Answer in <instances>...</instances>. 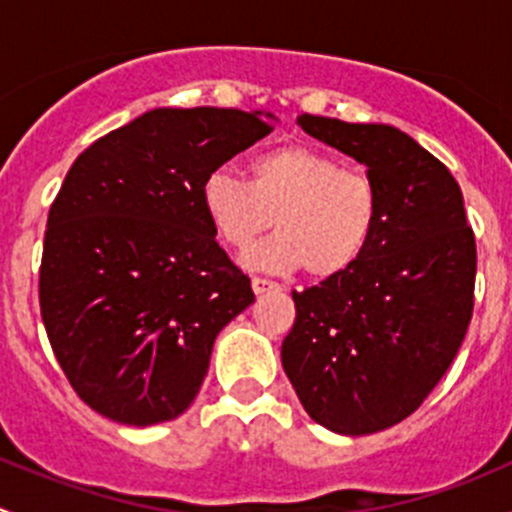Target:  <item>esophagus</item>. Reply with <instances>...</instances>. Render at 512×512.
Listing matches in <instances>:
<instances>
[{
    "label": "esophagus",
    "mask_w": 512,
    "mask_h": 512,
    "mask_svg": "<svg viewBox=\"0 0 512 512\" xmlns=\"http://www.w3.org/2000/svg\"><path fill=\"white\" fill-rule=\"evenodd\" d=\"M272 289H280V285L272 280H265V277H252V292L262 294V292H272Z\"/></svg>",
    "instance_id": "esophagus-1"
}]
</instances>
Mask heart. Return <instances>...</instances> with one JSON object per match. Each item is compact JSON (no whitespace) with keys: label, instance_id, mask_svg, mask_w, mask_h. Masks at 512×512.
<instances>
[{"label":"heart","instance_id":"heart-1","mask_svg":"<svg viewBox=\"0 0 512 512\" xmlns=\"http://www.w3.org/2000/svg\"><path fill=\"white\" fill-rule=\"evenodd\" d=\"M205 218L225 245L247 250L272 225L277 235L247 255V265L272 272L307 267L312 277H337L356 265L379 225V188L369 173L342 168L309 146H280L250 163V180L227 168L200 183Z\"/></svg>","mask_w":512,"mask_h":512}]
</instances>
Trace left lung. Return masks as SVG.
Here are the masks:
<instances>
[{"mask_svg":"<svg viewBox=\"0 0 512 512\" xmlns=\"http://www.w3.org/2000/svg\"><path fill=\"white\" fill-rule=\"evenodd\" d=\"M297 123L366 165L381 208L354 267L292 292L282 366L319 426L366 436L414 414L456 359L473 314L476 237L456 178L404 131L309 113Z\"/></svg>","mask_w":512,"mask_h":512,"instance_id":"obj_1","label":"left lung"}]
</instances>
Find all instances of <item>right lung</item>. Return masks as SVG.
<instances>
[{
	"mask_svg": "<svg viewBox=\"0 0 512 512\" xmlns=\"http://www.w3.org/2000/svg\"><path fill=\"white\" fill-rule=\"evenodd\" d=\"M272 113L153 108L91 143L46 220L39 304L81 401L153 426L188 409L215 337L255 302L205 218L200 183L272 131Z\"/></svg>",
	"mask_w": 512,
	"mask_h": 512,
	"instance_id": "obj_1",
	"label": "right lung"
}]
</instances>
